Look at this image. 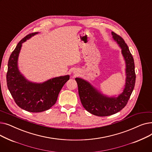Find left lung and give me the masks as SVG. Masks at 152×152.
<instances>
[{
	"instance_id": "left-lung-1",
	"label": "left lung",
	"mask_w": 152,
	"mask_h": 152,
	"mask_svg": "<svg viewBox=\"0 0 152 152\" xmlns=\"http://www.w3.org/2000/svg\"><path fill=\"white\" fill-rule=\"evenodd\" d=\"M113 39L122 49L126 63V80L123 92L116 98L107 97L95 89L88 83L81 78H76L78 86L79 98L84 108L92 115L107 116L121 111L127 105L134 88L135 73L134 58L128 46L124 39L114 32L111 33Z\"/></svg>"
}]
</instances>
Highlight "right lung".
Returning <instances> with one entry per match:
<instances>
[{
	"instance_id": "1",
	"label": "right lung",
	"mask_w": 152,
	"mask_h": 152,
	"mask_svg": "<svg viewBox=\"0 0 152 152\" xmlns=\"http://www.w3.org/2000/svg\"><path fill=\"white\" fill-rule=\"evenodd\" d=\"M37 33H31L23 38L11 53L8 62L7 84L12 97L21 108L33 113L42 112L50 109L57 100L63 86L69 79V76L49 79L42 84L28 81L20 74L17 60L22 43Z\"/></svg>"
}]
</instances>
